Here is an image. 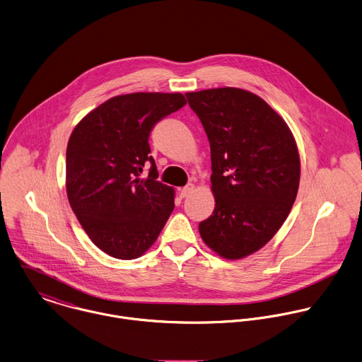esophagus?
Masks as SVG:
<instances>
[{
	"instance_id": "34e87169",
	"label": "esophagus",
	"mask_w": 362,
	"mask_h": 362,
	"mask_svg": "<svg viewBox=\"0 0 362 362\" xmlns=\"http://www.w3.org/2000/svg\"><path fill=\"white\" fill-rule=\"evenodd\" d=\"M194 190V185H192V183H189L187 186H185V187H182V189H179V196L182 197V199H185V197H187Z\"/></svg>"
}]
</instances>
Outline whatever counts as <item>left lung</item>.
I'll return each instance as SVG.
<instances>
[{
  "mask_svg": "<svg viewBox=\"0 0 362 362\" xmlns=\"http://www.w3.org/2000/svg\"><path fill=\"white\" fill-rule=\"evenodd\" d=\"M211 151L216 207L199 224L204 244L226 259L261 250L296 200L300 156L285 119L259 95L220 87L186 93Z\"/></svg>",
  "mask_w": 362,
  "mask_h": 362,
  "instance_id": "1",
  "label": "left lung"
}]
</instances>
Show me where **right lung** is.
Masks as SVG:
<instances>
[{
  "mask_svg": "<svg viewBox=\"0 0 362 362\" xmlns=\"http://www.w3.org/2000/svg\"><path fill=\"white\" fill-rule=\"evenodd\" d=\"M186 104L180 93L115 95L73 129L66 149V192L88 238L117 259H135L156 241L175 207L158 182L148 144L153 125ZM149 163L148 178H141Z\"/></svg>",
  "mask_w": 362,
  "mask_h": 362,
  "instance_id": "1",
  "label": "right lung"
}]
</instances>
